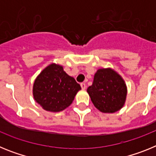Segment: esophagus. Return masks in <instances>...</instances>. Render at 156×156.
Wrapping results in <instances>:
<instances>
[{
  "label": "esophagus",
  "mask_w": 156,
  "mask_h": 156,
  "mask_svg": "<svg viewBox=\"0 0 156 156\" xmlns=\"http://www.w3.org/2000/svg\"><path fill=\"white\" fill-rule=\"evenodd\" d=\"M80 86H81V88H82L83 90H85L87 88V85L86 83H80Z\"/></svg>",
  "instance_id": "34e87169"
}]
</instances>
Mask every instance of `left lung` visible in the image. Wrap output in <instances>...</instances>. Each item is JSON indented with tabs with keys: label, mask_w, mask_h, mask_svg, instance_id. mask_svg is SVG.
Segmentation results:
<instances>
[{
	"label": "left lung",
	"mask_w": 156,
	"mask_h": 156,
	"mask_svg": "<svg viewBox=\"0 0 156 156\" xmlns=\"http://www.w3.org/2000/svg\"><path fill=\"white\" fill-rule=\"evenodd\" d=\"M87 91L95 108L104 113H113L124 105L127 88L117 72L111 68H103L97 70L93 83Z\"/></svg>",
	"instance_id": "8db88e82"
}]
</instances>
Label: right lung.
Listing matches in <instances>:
<instances>
[{
  "mask_svg": "<svg viewBox=\"0 0 156 156\" xmlns=\"http://www.w3.org/2000/svg\"><path fill=\"white\" fill-rule=\"evenodd\" d=\"M80 90V85L66 73L62 66L51 63L36 78L33 95L42 108L58 112L68 108Z\"/></svg>",
  "mask_w": 156,
  "mask_h": 156,
  "instance_id": "obj_1",
  "label": "right lung"
}]
</instances>
